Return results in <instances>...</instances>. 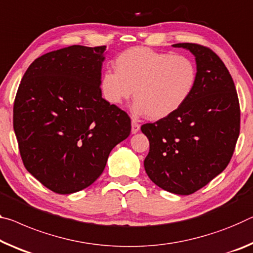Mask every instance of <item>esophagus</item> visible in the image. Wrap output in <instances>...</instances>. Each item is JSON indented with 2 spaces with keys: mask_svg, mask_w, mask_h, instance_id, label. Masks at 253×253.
Instances as JSON below:
<instances>
[{
  "mask_svg": "<svg viewBox=\"0 0 253 253\" xmlns=\"http://www.w3.org/2000/svg\"><path fill=\"white\" fill-rule=\"evenodd\" d=\"M139 128H141L139 124L137 122H135V120H131V134L138 133Z\"/></svg>",
  "mask_w": 253,
  "mask_h": 253,
  "instance_id": "34e87169",
  "label": "esophagus"
}]
</instances>
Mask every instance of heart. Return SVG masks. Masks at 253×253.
Returning a JSON list of instances; mask_svg holds the SVG:
<instances>
[{
	"label": "heart",
	"mask_w": 253,
	"mask_h": 253,
	"mask_svg": "<svg viewBox=\"0 0 253 253\" xmlns=\"http://www.w3.org/2000/svg\"><path fill=\"white\" fill-rule=\"evenodd\" d=\"M115 66L116 71H106L101 76L103 97L111 105H120L133 94L134 114H146L153 120L180 109L197 81V70L191 59L146 47L124 51Z\"/></svg>",
	"instance_id": "1"
}]
</instances>
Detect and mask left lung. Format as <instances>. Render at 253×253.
Listing matches in <instances>:
<instances>
[{
  "label": "left lung",
  "mask_w": 253,
  "mask_h": 253,
  "mask_svg": "<svg viewBox=\"0 0 253 253\" xmlns=\"http://www.w3.org/2000/svg\"><path fill=\"white\" fill-rule=\"evenodd\" d=\"M195 56L197 81L173 114L141 127L150 141L144 168L152 181L175 195H190L227 167L240 134V106L230 72L210 48L174 43Z\"/></svg>",
  "instance_id": "8db88e82"
}]
</instances>
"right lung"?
<instances>
[{
  "label": "right lung",
  "mask_w": 253,
  "mask_h": 253,
  "mask_svg": "<svg viewBox=\"0 0 253 253\" xmlns=\"http://www.w3.org/2000/svg\"><path fill=\"white\" fill-rule=\"evenodd\" d=\"M106 46L73 45L31 63L20 83L13 128L29 173L56 194L93 183L130 134V118L102 98Z\"/></svg>",
  "instance_id": "obj_1"
}]
</instances>
